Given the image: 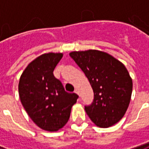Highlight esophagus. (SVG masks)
Wrapping results in <instances>:
<instances>
[{"label": "esophagus", "instance_id": "obj_1", "mask_svg": "<svg viewBox=\"0 0 149 149\" xmlns=\"http://www.w3.org/2000/svg\"><path fill=\"white\" fill-rule=\"evenodd\" d=\"M75 93H77V94H78V95H79V90H78V89H75Z\"/></svg>", "mask_w": 149, "mask_h": 149}]
</instances>
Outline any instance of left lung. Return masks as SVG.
<instances>
[{
    "label": "left lung",
    "mask_w": 149,
    "mask_h": 149,
    "mask_svg": "<svg viewBox=\"0 0 149 149\" xmlns=\"http://www.w3.org/2000/svg\"><path fill=\"white\" fill-rule=\"evenodd\" d=\"M70 57L87 77L94 97L85 106L87 115L100 127H108L124 117L132 93V79L125 65L98 51L72 52Z\"/></svg>",
    "instance_id": "obj_1"
}]
</instances>
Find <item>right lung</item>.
<instances>
[{"instance_id":"1","label":"right lung","mask_w":149,"mask_h":149,"mask_svg":"<svg viewBox=\"0 0 149 149\" xmlns=\"http://www.w3.org/2000/svg\"><path fill=\"white\" fill-rule=\"evenodd\" d=\"M63 57L62 53L38 56L20 77L19 97L24 110L38 127L56 132L67 123L71 108L78 95L65 91L53 71Z\"/></svg>"}]
</instances>
